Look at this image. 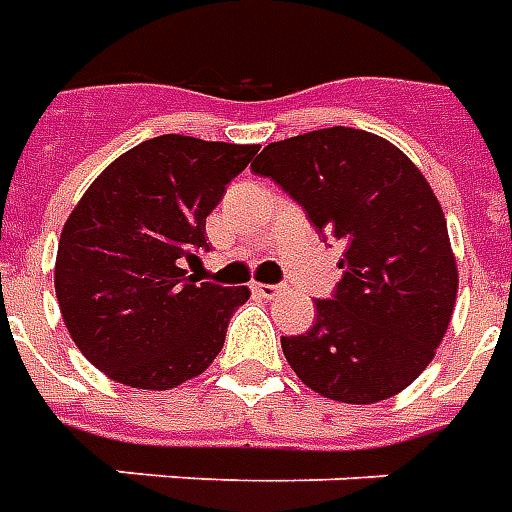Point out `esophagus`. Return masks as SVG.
Returning a JSON list of instances; mask_svg holds the SVG:
<instances>
[{
	"label": "esophagus",
	"mask_w": 512,
	"mask_h": 512,
	"mask_svg": "<svg viewBox=\"0 0 512 512\" xmlns=\"http://www.w3.org/2000/svg\"><path fill=\"white\" fill-rule=\"evenodd\" d=\"M253 292H256L259 297H267V300H270V297H275L278 292H281V286L278 284H253Z\"/></svg>",
	"instance_id": "obj_1"
}]
</instances>
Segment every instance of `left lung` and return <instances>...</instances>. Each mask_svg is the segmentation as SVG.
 Listing matches in <instances>:
<instances>
[{
  "label": "left lung",
  "instance_id": "1",
  "mask_svg": "<svg viewBox=\"0 0 512 512\" xmlns=\"http://www.w3.org/2000/svg\"><path fill=\"white\" fill-rule=\"evenodd\" d=\"M344 242L342 281L317 320L281 336L297 378L322 397L369 405L411 386L452 320L458 267L447 220L419 168L378 134L320 129L270 143L250 165Z\"/></svg>",
  "mask_w": 512,
  "mask_h": 512
}]
</instances>
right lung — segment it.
Listing matches in <instances>:
<instances>
[{
  "label": "right lung",
  "mask_w": 512,
  "mask_h": 512,
  "mask_svg": "<svg viewBox=\"0 0 512 512\" xmlns=\"http://www.w3.org/2000/svg\"><path fill=\"white\" fill-rule=\"evenodd\" d=\"M259 148L162 134L93 181L65 220L54 292L90 364L132 389H173L201 375L226 342L248 286L195 284L184 262L206 217Z\"/></svg>",
  "instance_id": "right-lung-1"
}]
</instances>
